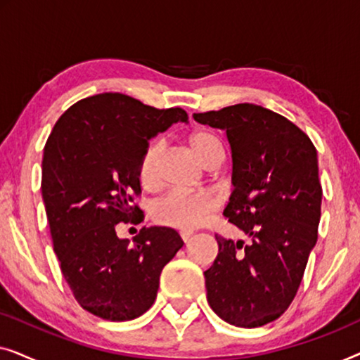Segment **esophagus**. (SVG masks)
<instances>
[{
    "label": "esophagus",
    "mask_w": 360,
    "mask_h": 360,
    "mask_svg": "<svg viewBox=\"0 0 360 360\" xmlns=\"http://www.w3.org/2000/svg\"><path fill=\"white\" fill-rule=\"evenodd\" d=\"M191 236H193V231H180V238L184 239L185 243L191 238Z\"/></svg>",
    "instance_id": "1"
}]
</instances>
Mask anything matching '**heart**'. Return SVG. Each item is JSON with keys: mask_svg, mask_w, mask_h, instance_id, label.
<instances>
[{"mask_svg": "<svg viewBox=\"0 0 360 360\" xmlns=\"http://www.w3.org/2000/svg\"><path fill=\"white\" fill-rule=\"evenodd\" d=\"M190 146L206 167H218L224 159V147L219 137L210 131H195L190 136ZM165 152V142L152 141L146 147L139 162V180L146 188H155L160 184V162ZM218 198L210 193H185L169 191L152 205L155 221L172 228L190 229L203 224L210 214L218 210Z\"/></svg>", "mask_w": 360, "mask_h": 360, "instance_id": "b5f03b06", "label": "heart"}]
</instances>
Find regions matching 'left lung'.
<instances>
[{"mask_svg":"<svg viewBox=\"0 0 360 360\" xmlns=\"http://www.w3.org/2000/svg\"><path fill=\"white\" fill-rule=\"evenodd\" d=\"M193 117L226 131L234 188L223 214L249 238L244 244L216 236L206 298L233 326H264L293 302L316 244L323 196L316 149L292 121L252 103Z\"/></svg>","mask_w":360,"mask_h":360,"instance_id":"obj_1","label":"left lung"}]
</instances>
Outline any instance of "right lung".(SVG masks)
<instances>
[{"instance_id": "1", "label": "right lung", "mask_w": 360, "mask_h": 360, "mask_svg": "<svg viewBox=\"0 0 360 360\" xmlns=\"http://www.w3.org/2000/svg\"><path fill=\"white\" fill-rule=\"evenodd\" d=\"M181 108L157 110L122 93L77 101L60 116L44 147L42 200L63 278L80 307L110 321L146 313L162 269L184 240L165 226L142 228L132 239L116 226L139 213V162L149 141L175 122Z\"/></svg>"}]
</instances>
